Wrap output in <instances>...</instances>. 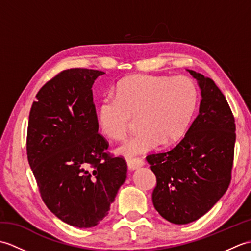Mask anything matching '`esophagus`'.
I'll list each match as a JSON object with an SVG mask.
<instances>
[{
	"instance_id": "esophagus-1",
	"label": "esophagus",
	"mask_w": 251,
	"mask_h": 251,
	"mask_svg": "<svg viewBox=\"0 0 251 251\" xmlns=\"http://www.w3.org/2000/svg\"><path fill=\"white\" fill-rule=\"evenodd\" d=\"M126 162H127V165H128V168L130 170H135L137 168L142 167L143 165H145L143 159L138 158V157H128V158H126Z\"/></svg>"
}]
</instances>
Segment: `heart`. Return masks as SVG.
I'll use <instances>...</instances> for the list:
<instances>
[{"instance_id":"1","label":"heart","mask_w":251,"mask_h":251,"mask_svg":"<svg viewBox=\"0 0 251 251\" xmlns=\"http://www.w3.org/2000/svg\"><path fill=\"white\" fill-rule=\"evenodd\" d=\"M197 100L196 85L186 76L132 75L119 83L116 95H106L101 100L99 125L104 135L121 140L138 116L140 129L123 143L119 152L128 156L147 153L184 135Z\"/></svg>"}]
</instances>
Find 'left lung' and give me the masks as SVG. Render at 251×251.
I'll use <instances>...</instances> for the list:
<instances>
[{
    "label": "left lung",
    "instance_id": "8db88e82",
    "mask_svg": "<svg viewBox=\"0 0 251 251\" xmlns=\"http://www.w3.org/2000/svg\"><path fill=\"white\" fill-rule=\"evenodd\" d=\"M189 72L201 90L200 113L173 149L147 156L156 177L153 205L175 225L200 219L226 193L236 139L235 120L225 95L211 78Z\"/></svg>",
    "mask_w": 251,
    "mask_h": 251
}]
</instances>
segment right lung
Wrapping results in <instances>:
<instances>
[{
	"instance_id": "1",
	"label": "right lung",
	"mask_w": 251,
	"mask_h": 251,
	"mask_svg": "<svg viewBox=\"0 0 251 251\" xmlns=\"http://www.w3.org/2000/svg\"><path fill=\"white\" fill-rule=\"evenodd\" d=\"M104 72L74 68L50 79L31 106L26 155L42 200L72 226L92 227L109 214L125 182L124 157L98 132L93 84Z\"/></svg>"
}]
</instances>
